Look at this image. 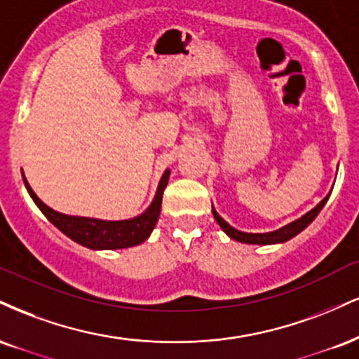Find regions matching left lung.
Listing matches in <instances>:
<instances>
[{"mask_svg": "<svg viewBox=\"0 0 359 359\" xmlns=\"http://www.w3.org/2000/svg\"><path fill=\"white\" fill-rule=\"evenodd\" d=\"M331 192L327 194V196L323 198L319 204L314 207L313 210H309L308 214H304L303 217L297 219V221L287 224V226L278 229V231L274 232H266V234H250V232H241L234 229L232 226H229V224L224 221V219L215 212V209L212 207V214H214V219L217 221L219 226L226 234L231 237V239L234 241H239V243H244V244H259V245H267V244H280V243H286V241L292 239V237L299 234L301 231H304L306 227L309 226L311 222L316 219V215L321 212V209L325 207V204L327 202V198H330Z\"/></svg>", "mask_w": 359, "mask_h": 359, "instance_id": "left-lung-1", "label": "left lung"}]
</instances>
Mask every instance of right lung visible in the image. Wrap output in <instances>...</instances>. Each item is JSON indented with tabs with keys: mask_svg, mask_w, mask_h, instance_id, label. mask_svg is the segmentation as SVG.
<instances>
[{
	"mask_svg": "<svg viewBox=\"0 0 359 359\" xmlns=\"http://www.w3.org/2000/svg\"><path fill=\"white\" fill-rule=\"evenodd\" d=\"M168 175H170V170L163 172L157 192H155V197L152 204L149 205V209L144 214L137 215L133 219H127V221H100V219L60 214L50 209L46 204H43L36 194L33 192V189L29 187L25 174L23 182L27 185V191L32 196L34 204L38 205V209L45 214V217L55 227H58L72 241L88 249H125L142 244L152 234L155 224L158 221V215H161L162 196L167 187Z\"/></svg>",
	"mask_w": 359,
	"mask_h": 359,
	"instance_id": "1",
	"label": "right lung"
}]
</instances>
